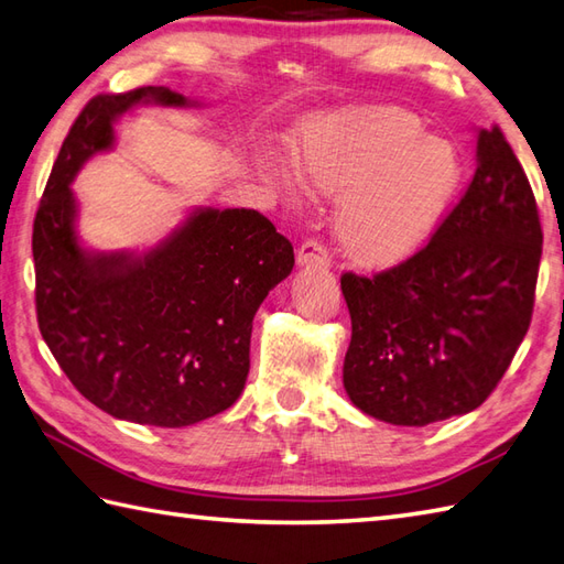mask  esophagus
<instances>
[{
  "mask_svg": "<svg viewBox=\"0 0 564 564\" xmlns=\"http://www.w3.org/2000/svg\"><path fill=\"white\" fill-rule=\"evenodd\" d=\"M301 267H329V251L319 239H305L295 254Z\"/></svg>",
  "mask_w": 564,
  "mask_h": 564,
  "instance_id": "34e87169",
  "label": "esophagus"
}]
</instances>
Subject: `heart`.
<instances>
[{
    "instance_id": "heart-1",
    "label": "heart",
    "mask_w": 564,
    "mask_h": 564,
    "mask_svg": "<svg viewBox=\"0 0 564 564\" xmlns=\"http://www.w3.org/2000/svg\"><path fill=\"white\" fill-rule=\"evenodd\" d=\"M293 170L317 194L341 196L334 232L344 254L364 269H390L416 254L463 176L458 150L392 106L307 121L293 145ZM275 178L295 196L289 174Z\"/></svg>"
}]
</instances>
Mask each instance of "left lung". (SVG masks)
Listing matches in <instances>:
<instances>
[{
    "label": "left lung",
    "instance_id": "1",
    "mask_svg": "<svg viewBox=\"0 0 564 564\" xmlns=\"http://www.w3.org/2000/svg\"><path fill=\"white\" fill-rule=\"evenodd\" d=\"M543 230L505 133H477V170L429 245L376 275H341L351 315L344 388L368 416L426 426L480 406L531 325Z\"/></svg>",
    "mask_w": 564,
    "mask_h": 564
}]
</instances>
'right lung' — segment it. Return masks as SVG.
<instances>
[{"label": "right lung", "instance_id": "1", "mask_svg": "<svg viewBox=\"0 0 564 564\" xmlns=\"http://www.w3.org/2000/svg\"><path fill=\"white\" fill-rule=\"evenodd\" d=\"M138 104L188 106L140 87L84 106L59 148L33 220L35 313L72 386L126 422L178 429L225 412L245 390L263 297L293 271V245L247 208H198L142 254H91L69 184Z\"/></svg>", "mask_w": 564, "mask_h": 564}]
</instances>
